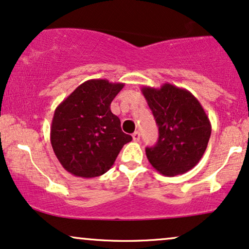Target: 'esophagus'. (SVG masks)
Returning <instances> with one entry per match:
<instances>
[{"mask_svg": "<svg viewBox=\"0 0 249 249\" xmlns=\"http://www.w3.org/2000/svg\"><path fill=\"white\" fill-rule=\"evenodd\" d=\"M132 138H133L134 141H139L140 140V133L138 131H135L133 134H132Z\"/></svg>", "mask_w": 249, "mask_h": 249, "instance_id": "34e87169", "label": "esophagus"}]
</instances>
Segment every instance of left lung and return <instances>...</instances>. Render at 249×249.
Returning <instances> with one entry per match:
<instances>
[{"mask_svg": "<svg viewBox=\"0 0 249 249\" xmlns=\"http://www.w3.org/2000/svg\"><path fill=\"white\" fill-rule=\"evenodd\" d=\"M144 99L159 125V141L146 148L148 161L157 172L174 177L190 171L202 159L212 124L199 100L185 88L163 84L143 86Z\"/></svg>", "mask_w": 249, "mask_h": 249, "instance_id": "left-lung-1", "label": "left lung"}]
</instances>
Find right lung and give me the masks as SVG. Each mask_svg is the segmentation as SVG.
<instances>
[{"instance_id":"1","label":"right lung","mask_w":249,"mask_h":249,"mask_svg":"<svg viewBox=\"0 0 249 249\" xmlns=\"http://www.w3.org/2000/svg\"><path fill=\"white\" fill-rule=\"evenodd\" d=\"M124 84L90 79L59 103L50 126V142L63 168L75 177L94 178L114 165L132 137L110 110Z\"/></svg>"}]
</instances>
